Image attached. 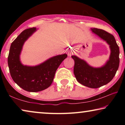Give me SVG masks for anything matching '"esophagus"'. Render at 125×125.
<instances>
[{"mask_svg":"<svg viewBox=\"0 0 125 125\" xmlns=\"http://www.w3.org/2000/svg\"><path fill=\"white\" fill-rule=\"evenodd\" d=\"M72 54V52H69L68 53V55L69 56H71Z\"/></svg>","mask_w":125,"mask_h":125,"instance_id":"obj_1","label":"esophagus"}]
</instances>
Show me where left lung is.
I'll list each match as a JSON object with an SVG mask.
<instances>
[{"label":"left lung","mask_w":125,"mask_h":125,"mask_svg":"<svg viewBox=\"0 0 125 125\" xmlns=\"http://www.w3.org/2000/svg\"><path fill=\"white\" fill-rule=\"evenodd\" d=\"M92 30L110 45L111 54L109 60L104 66L95 68L75 56L72 57L74 60V74L77 81L88 87L98 88L106 85L113 79L119 66L120 51L113 35L102 29L94 28Z\"/></svg>","instance_id":"8db88e82"}]
</instances>
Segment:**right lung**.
I'll list each match as a JSON object with an SVG mask.
<instances>
[{"instance_id":"add662e5","label":"right lung","mask_w":125,"mask_h":125,"mask_svg":"<svg viewBox=\"0 0 125 125\" xmlns=\"http://www.w3.org/2000/svg\"><path fill=\"white\" fill-rule=\"evenodd\" d=\"M36 30V27L25 30L12 42L8 58L10 75L18 85L25 90L37 92L46 89L52 83L55 73L67 54L54 56L35 67L23 65L19 56L25 41Z\"/></svg>"}]
</instances>
